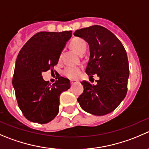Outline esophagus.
I'll list each match as a JSON object with an SVG mask.
<instances>
[{
    "mask_svg": "<svg viewBox=\"0 0 149 149\" xmlns=\"http://www.w3.org/2000/svg\"><path fill=\"white\" fill-rule=\"evenodd\" d=\"M76 81H74V80H72V81H70V84L71 85H73V84H76Z\"/></svg>",
    "mask_w": 149,
    "mask_h": 149,
    "instance_id": "obj_1",
    "label": "esophagus"
}]
</instances>
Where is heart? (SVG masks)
<instances>
[{
	"instance_id": "obj_1",
	"label": "heart",
	"mask_w": 149,
	"mask_h": 149,
	"mask_svg": "<svg viewBox=\"0 0 149 149\" xmlns=\"http://www.w3.org/2000/svg\"><path fill=\"white\" fill-rule=\"evenodd\" d=\"M70 47L76 50L79 54H83L86 50V43L80 38H74L70 41ZM61 60V55L59 60ZM82 68L81 66H68L63 70V75L70 79H76L81 73Z\"/></svg>"
}]
</instances>
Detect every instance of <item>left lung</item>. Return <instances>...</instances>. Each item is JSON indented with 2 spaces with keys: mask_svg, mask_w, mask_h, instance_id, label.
<instances>
[{
  "mask_svg": "<svg viewBox=\"0 0 149 149\" xmlns=\"http://www.w3.org/2000/svg\"><path fill=\"white\" fill-rule=\"evenodd\" d=\"M88 43L90 51L86 73L100 77L97 84L81 81L84 92L78 102L84 111L103 116L114 111L127 92L130 70L126 50L118 38L105 27L93 25L75 31Z\"/></svg>",
  "mask_w": 149,
  "mask_h": 149,
  "instance_id": "obj_1",
  "label": "left lung"
}]
</instances>
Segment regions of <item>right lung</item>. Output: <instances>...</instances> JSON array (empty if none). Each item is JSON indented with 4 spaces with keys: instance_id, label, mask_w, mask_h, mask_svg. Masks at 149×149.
<instances>
[{
    "instance_id": "obj_1",
    "label": "right lung",
    "mask_w": 149,
    "mask_h": 149,
    "mask_svg": "<svg viewBox=\"0 0 149 149\" xmlns=\"http://www.w3.org/2000/svg\"><path fill=\"white\" fill-rule=\"evenodd\" d=\"M72 31L39 32L20 50L12 79L19 108L27 119L46 124L59 112L60 94L70 87L69 79L58 76L52 85L41 73L52 71Z\"/></svg>"
}]
</instances>
